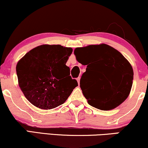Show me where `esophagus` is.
<instances>
[{"label":"esophagus","instance_id":"34e87169","mask_svg":"<svg viewBox=\"0 0 148 148\" xmlns=\"http://www.w3.org/2000/svg\"><path fill=\"white\" fill-rule=\"evenodd\" d=\"M76 80H77L78 85H79V84H80V77H78L77 78H76Z\"/></svg>","mask_w":148,"mask_h":148}]
</instances>
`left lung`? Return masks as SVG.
Returning <instances> with one entry per match:
<instances>
[{
    "label": "left lung",
    "instance_id": "1",
    "mask_svg": "<svg viewBox=\"0 0 148 148\" xmlns=\"http://www.w3.org/2000/svg\"><path fill=\"white\" fill-rule=\"evenodd\" d=\"M74 55L78 62L87 65L80 87L89 105L108 111L128 98L134 73L120 52L103 44L76 48Z\"/></svg>",
    "mask_w": 148,
    "mask_h": 148
}]
</instances>
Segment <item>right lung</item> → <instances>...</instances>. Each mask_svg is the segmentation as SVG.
Segmentation results:
<instances>
[{"mask_svg": "<svg viewBox=\"0 0 148 148\" xmlns=\"http://www.w3.org/2000/svg\"><path fill=\"white\" fill-rule=\"evenodd\" d=\"M71 48L42 45L27 52L16 65L18 83L26 98L42 109L64 103L78 86L66 62Z\"/></svg>", "mask_w": 148, "mask_h": 148, "instance_id": "obj_1", "label": "right lung"}]
</instances>
